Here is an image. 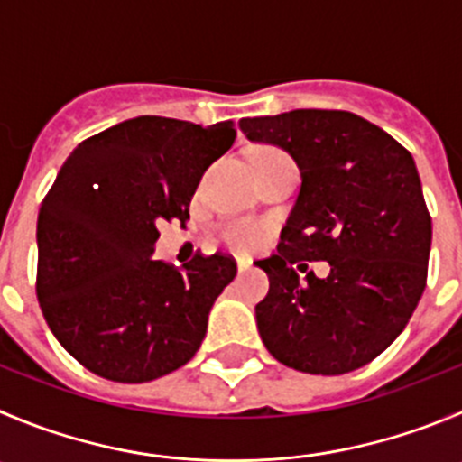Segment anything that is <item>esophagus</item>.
I'll use <instances>...</instances> for the list:
<instances>
[{"label": "esophagus", "instance_id": "34e87169", "mask_svg": "<svg viewBox=\"0 0 462 462\" xmlns=\"http://www.w3.org/2000/svg\"><path fill=\"white\" fill-rule=\"evenodd\" d=\"M236 269H239L241 275L248 273V271H251V260H239L236 262Z\"/></svg>", "mask_w": 462, "mask_h": 462}]
</instances>
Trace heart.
<instances>
[{"label": "heart", "mask_w": 462, "mask_h": 462, "mask_svg": "<svg viewBox=\"0 0 462 462\" xmlns=\"http://www.w3.org/2000/svg\"><path fill=\"white\" fill-rule=\"evenodd\" d=\"M271 154H262V157H271ZM226 241L236 248V251H255L257 245L264 241V230H262L257 223L251 221H241V223H232L230 227H226Z\"/></svg>", "instance_id": "heart-1"}]
</instances>
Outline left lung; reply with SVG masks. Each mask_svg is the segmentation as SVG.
I'll list each match as a JSON object with an SVG mask.
<instances>
[{"label":"left lung","instance_id":"1","mask_svg":"<svg viewBox=\"0 0 462 462\" xmlns=\"http://www.w3.org/2000/svg\"><path fill=\"white\" fill-rule=\"evenodd\" d=\"M239 129L284 150L303 178L278 255L257 262L271 282L255 308L266 351L321 376L365 367L406 328L426 287L433 230L415 159L348 111L296 109ZM303 259H326L331 273L303 285L293 271Z\"/></svg>","mask_w":462,"mask_h":462}]
</instances>
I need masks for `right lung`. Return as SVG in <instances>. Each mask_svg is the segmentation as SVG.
<instances>
[{"instance_id": "obj_1", "label": "right lung", "mask_w": 462, "mask_h": 462, "mask_svg": "<svg viewBox=\"0 0 462 462\" xmlns=\"http://www.w3.org/2000/svg\"><path fill=\"white\" fill-rule=\"evenodd\" d=\"M235 143L232 120L139 116L81 141L38 214V303L51 335L86 369L148 383L200 348L232 257L152 260L162 223L189 218L202 172Z\"/></svg>"}]
</instances>
